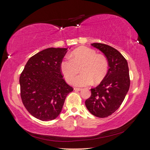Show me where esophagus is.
<instances>
[{"instance_id": "obj_1", "label": "esophagus", "mask_w": 150, "mask_h": 150, "mask_svg": "<svg viewBox=\"0 0 150 150\" xmlns=\"http://www.w3.org/2000/svg\"><path fill=\"white\" fill-rule=\"evenodd\" d=\"M74 89L75 91H81V90H82V89H81V88H74Z\"/></svg>"}]
</instances>
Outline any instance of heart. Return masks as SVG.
Returning a JSON list of instances; mask_svg holds the SVG:
<instances>
[{
  "label": "heart",
  "mask_w": 150,
  "mask_h": 150,
  "mask_svg": "<svg viewBox=\"0 0 150 150\" xmlns=\"http://www.w3.org/2000/svg\"><path fill=\"white\" fill-rule=\"evenodd\" d=\"M81 67V74L73 80ZM60 69L67 82L72 79L74 86L83 87L91 84L93 81L101 82L107 74L108 62L105 57L97 54L93 49L83 47L75 49L71 56L62 59Z\"/></svg>",
  "instance_id": "heart-1"
}]
</instances>
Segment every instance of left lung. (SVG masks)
<instances>
[{
	"label": "left lung",
	"instance_id": "obj_1",
	"mask_svg": "<svg viewBox=\"0 0 150 150\" xmlns=\"http://www.w3.org/2000/svg\"><path fill=\"white\" fill-rule=\"evenodd\" d=\"M91 46L105 55L110 68L101 83L91 89V95L86 99L85 104L93 115L106 117L120 107L128 91V65L123 56L112 47L101 43H93Z\"/></svg>",
	"mask_w": 150,
	"mask_h": 150
}]
</instances>
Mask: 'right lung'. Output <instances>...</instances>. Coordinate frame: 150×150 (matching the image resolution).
Here are the masks:
<instances>
[{
	"instance_id": "1",
	"label": "right lung",
	"mask_w": 150,
	"mask_h": 150,
	"mask_svg": "<svg viewBox=\"0 0 150 150\" xmlns=\"http://www.w3.org/2000/svg\"><path fill=\"white\" fill-rule=\"evenodd\" d=\"M67 48H48L32 56L19 78L21 97L26 110L44 121L60 114L67 95L73 91L60 69Z\"/></svg>"
}]
</instances>
